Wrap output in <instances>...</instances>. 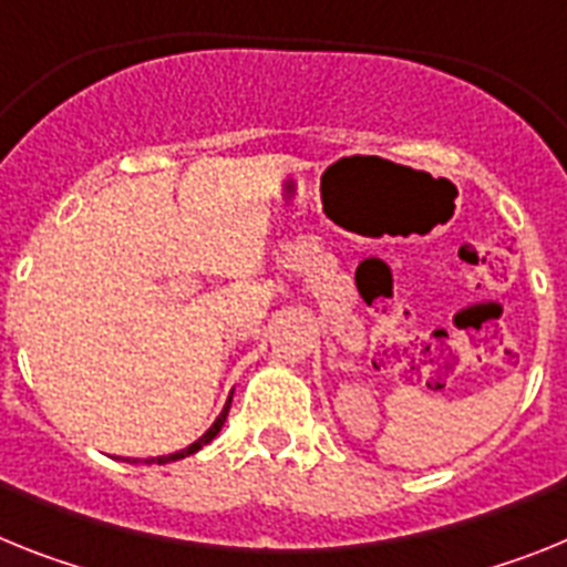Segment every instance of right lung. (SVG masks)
Wrapping results in <instances>:
<instances>
[{
  "mask_svg": "<svg viewBox=\"0 0 567 567\" xmlns=\"http://www.w3.org/2000/svg\"><path fill=\"white\" fill-rule=\"evenodd\" d=\"M228 411H230V400H228V405L223 408V413H219V416H216V422H214V425H210L208 431L202 433L199 440H196V442H190L188 447H182V451H174V454H165V456H147V460H127V462H145V465H167V462L185 460V456L196 454V451H199V447H205V445H208V442L214 440L216 433L223 431L225 420H228Z\"/></svg>",
  "mask_w": 567,
  "mask_h": 567,
  "instance_id": "1",
  "label": "right lung"
}]
</instances>
